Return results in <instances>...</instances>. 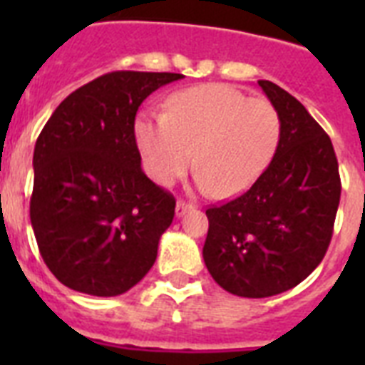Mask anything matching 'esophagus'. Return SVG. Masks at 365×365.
Segmentation results:
<instances>
[{"mask_svg": "<svg viewBox=\"0 0 365 365\" xmlns=\"http://www.w3.org/2000/svg\"><path fill=\"white\" fill-rule=\"evenodd\" d=\"M191 208H193V206L187 205V202H183V200H178V202H176V217H182L183 214H185L187 210H191Z\"/></svg>", "mask_w": 365, "mask_h": 365, "instance_id": "34e87169", "label": "esophagus"}]
</instances>
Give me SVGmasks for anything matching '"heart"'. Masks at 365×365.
<instances>
[{"label": "heart", "mask_w": 365, "mask_h": 365, "mask_svg": "<svg viewBox=\"0 0 365 365\" xmlns=\"http://www.w3.org/2000/svg\"><path fill=\"white\" fill-rule=\"evenodd\" d=\"M134 140L155 183L168 187L195 160L197 187L233 199L267 170L280 140V115L269 100L205 83L172 94L166 113L142 111Z\"/></svg>", "instance_id": "heart-1"}]
</instances>
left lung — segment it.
I'll return each instance as SVG.
<instances>
[{
  "instance_id": "1",
  "label": "left lung",
  "mask_w": 365,
  "mask_h": 365,
  "mask_svg": "<svg viewBox=\"0 0 365 365\" xmlns=\"http://www.w3.org/2000/svg\"><path fill=\"white\" fill-rule=\"evenodd\" d=\"M280 115V140L259 180L231 202L206 210L202 257L212 278L240 297H271L303 282L334 233L341 180L331 140L305 106L257 81Z\"/></svg>"
}]
</instances>
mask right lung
Segmentation results:
<instances>
[{
	"label": "right lung",
	"mask_w": 365,
	"mask_h": 365,
	"mask_svg": "<svg viewBox=\"0 0 365 365\" xmlns=\"http://www.w3.org/2000/svg\"><path fill=\"white\" fill-rule=\"evenodd\" d=\"M182 73L113 71L54 110L34 149L30 220L43 261L68 288L113 297L157 259L176 200L142 170L138 108Z\"/></svg>",
	"instance_id": "add662e5"
}]
</instances>
